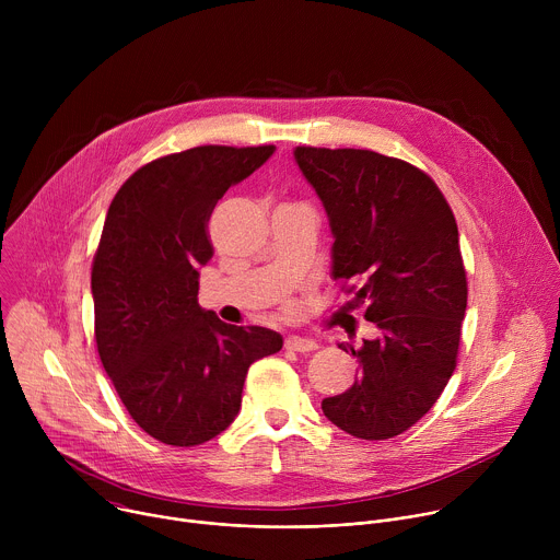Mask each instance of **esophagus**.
Returning a JSON list of instances; mask_svg holds the SVG:
<instances>
[{
    "label": "esophagus",
    "mask_w": 560,
    "mask_h": 560,
    "mask_svg": "<svg viewBox=\"0 0 560 560\" xmlns=\"http://www.w3.org/2000/svg\"><path fill=\"white\" fill-rule=\"evenodd\" d=\"M285 348L294 350V352H312L318 348V343L314 339H303V337H288L285 339Z\"/></svg>",
    "instance_id": "obj_1"
}]
</instances>
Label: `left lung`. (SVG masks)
Returning a JSON list of instances; mask_svg holds the SVG:
<instances>
[{
  "instance_id": "left-lung-1",
  "label": "left lung",
  "mask_w": 560,
  "mask_h": 560,
  "mask_svg": "<svg viewBox=\"0 0 560 560\" xmlns=\"http://www.w3.org/2000/svg\"><path fill=\"white\" fill-rule=\"evenodd\" d=\"M294 159L330 217L335 281L381 330L361 348L339 346L361 374L322 410L357 439L398 436L430 412L456 368L467 275L454 212L404 159L312 145Z\"/></svg>"
}]
</instances>
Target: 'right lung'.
<instances>
[{"mask_svg": "<svg viewBox=\"0 0 560 560\" xmlns=\"http://www.w3.org/2000/svg\"><path fill=\"white\" fill-rule=\"evenodd\" d=\"M275 145H197L159 156L117 190L93 259L95 341L121 404L175 447L221 434L242 408L248 368L281 350L259 326H230L197 303L214 248L208 219Z\"/></svg>", "mask_w": 560, "mask_h": 560, "instance_id": "right-lung-1", "label": "right lung"}]
</instances>
